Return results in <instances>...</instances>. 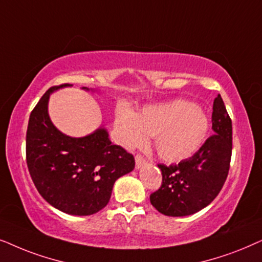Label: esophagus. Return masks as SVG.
<instances>
[{"mask_svg": "<svg viewBox=\"0 0 262 262\" xmlns=\"http://www.w3.org/2000/svg\"><path fill=\"white\" fill-rule=\"evenodd\" d=\"M146 164H147V162H146V159L142 158L141 156L138 155L135 157V167H137V169H141V167L146 165Z\"/></svg>", "mask_w": 262, "mask_h": 262, "instance_id": "34e87169", "label": "esophagus"}]
</instances>
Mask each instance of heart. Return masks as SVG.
<instances>
[{
	"mask_svg": "<svg viewBox=\"0 0 262 262\" xmlns=\"http://www.w3.org/2000/svg\"><path fill=\"white\" fill-rule=\"evenodd\" d=\"M115 135L125 148L141 147L155 138L158 156L179 163L194 156L206 140L210 120L201 106L187 100L146 106L138 115L120 107L115 117Z\"/></svg>",
	"mask_w": 262,
	"mask_h": 262,
	"instance_id": "1",
	"label": "heart"
}]
</instances>
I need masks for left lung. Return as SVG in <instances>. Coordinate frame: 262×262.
Here are the masks:
<instances>
[{
  "label": "left lung",
  "mask_w": 262,
  "mask_h": 262,
  "mask_svg": "<svg viewBox=\"0 0 262 262\" xmlns=\"http://www.w3.org/2000/svg\"><path fill=\"white\" fill-rule=\"evenodd\" d=\"M213 134L193 157L175 165L159 164L162 187L149 201L169 217H186L201 211L214 200L228 177L232 151V124L221 95L213 102Z\"/></svg>",
  "instance_id": "8db88e82"
}]
</instances>
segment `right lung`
Segmentation results:
<instances>
[{"label":"right lung","mask_w":262,"mask_h":262,"mask_svg":"<svg viewBox=\"0 0 262 262\" xmlns=\"http://www.w3.org/2000/svg\"><path fill=\"white\" fill-rule=\"evenodd\" d=\"M71 86L49 89L31 113L26 160L34 186L51 206L67 214L91 215L106 206L114 183L133 171L135 160L110 141L104 127L81 138L69 137L55 127L48 111L50 95Z\"/></svg>","instance_id":"add662e5"}]
</instances>
